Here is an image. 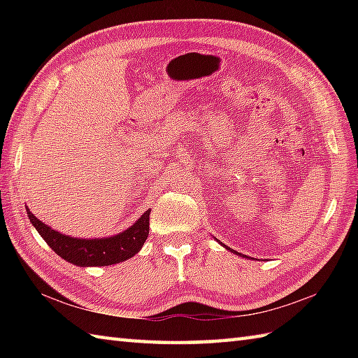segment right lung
Masks as SVG:
<instances>
[{
    "label": "right lung",
    "instance_id": "right-lung-1",
    "mask_svg": "<svg viewBox=\"0 0 358 358\" xmlns=\"http://www.w3.org/2000/svg\"><path fill=\"white\" fill-rule=\"evenodd\" d=\"M27 209L30 223L35 226L38 234L52 248L53 252L64 258L72 264L87 268V266H109L127 260L140 252L141 246L149 235V214L146 210L127 227L124 232H120L113 237L106 238H75L69 235L59 234L50 226L40 222L32 212Z\"/></svg>",
    "mask_w": 358,
    "mask_h": 358
}]
</instances>
